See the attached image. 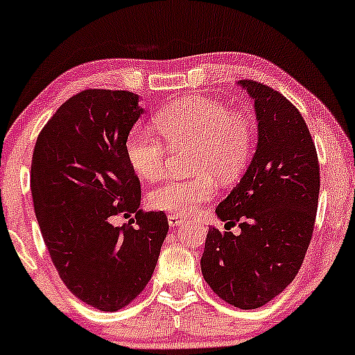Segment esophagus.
Wrapping results in <instances>:
<instances>
[{
    "instance_id": "esophagus-1",
    "label": "esophagus",
    "mask_w": 355,
    "mask_h": 355,
    "mask_svg": "<svg viewBox=\"0 0 355 355\" xmlns=\"http://www.w3.org/2000/svg\"><path fill=\"white\" fill-rule=\"evenodd\" d=\"M182 223H183V217H180V215H175V214L168 215V225L170 227H180Z\"/></svg>"
}]
</instances>
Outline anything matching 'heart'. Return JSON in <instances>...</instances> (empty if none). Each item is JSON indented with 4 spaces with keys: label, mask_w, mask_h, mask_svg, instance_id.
I'll return each instance as SVG.
<instances>
[{
    "label": "heart",
    "mask_w": 355,
    "mask_h": 355,
    "mask_svg": "<svg viewBox=\"0 0 355 355\" xmlns=\"http://www.w3.org/2000/svg\"><path fill=\"white\" fill-rule=\"evenodd\" d=\"M157 133L172 150L190 148V178H173L150 193V205L175 215H190L211 200L215 180L230 183L243 172L254 150V126L247 116L222 101L191 96L175 101L153 118ZM126 160L141 180H157L165 172L168 152L159 138L132 130L125 140Z\"/></svg>",
    "instance_id": "1"
}]
</instances>
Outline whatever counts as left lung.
Here are the masks:
<instances>
[{"instance_id": "8db88e82", "label": "left lung", "mask_w": 355, "mask_h": 355, "mask_svg": "<svg viewBox=\"0 0 355 355\" xmlns=\"http://www.w3.org/2000/svg\"><path fill=\"white\" fill-rule=\"evenodd\" d=\"M239 85L254 98L259 140L245 175L215 209L225 232L209 229L200 267L227 304L259 309L292 280L311 243L319 203L315 145L300 112L254 80ZM241 234L234 236L232 226Z\"/></svg>"}]
</instances>
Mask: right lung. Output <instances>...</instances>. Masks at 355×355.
<instances>
[{"instance_id":"right-lung-1","label":"right lung","mask_w":355,"mask_h":355,"mask_svg":"<svg viewBox=\"0 0 355 355\" xmlns=\"http://www.w3.org/2000/svg\"><path fill=\"white\" fill-rule=\"evenodd\" d=\"M144 113L138 95L83 89L56 110L36 140L31 195L53 266L73 295L116 312L146 287L168 232L164 211L140 210V180L125 140ZM118 213H135L115 227Z\"/></svg>"}]
</instances>
